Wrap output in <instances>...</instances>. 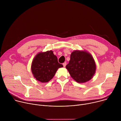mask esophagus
<instances>
[{
    "label": "esophagus",
    "mask_w": 121,
    "mask_h": 121,
    "mask_svg": "<svg viewBox=\"0 0 121 121\" xmlns=\"http://www.w3.org/2000/svg\"><path fill=\"white\" fill-rule=\"evenodd\" d=\"M67 65V63L66 62H65V63H64L63 64V66H64V68L65 67V65Z\"/></svg>",
    "instance_id": "1"
}]
</instances>
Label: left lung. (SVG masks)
<instances>
[{
	"label": "left lung",
	"mask_w": 121,
	"mask_h": 121,
	"mask_svg": "<svg viewBox=\"0 0 121 121\" xmlns=\"http://www.w3.org/2000/svg\"><path fill=\"white\" fill-rule=\"evenodd\" d=\"M65 68L76 82L84 83L93 77L96 71V64L89 52L75 50L71 52L69 63Z\"/></svg>",
	"instance_id": "obj_1"
}]
</instances>
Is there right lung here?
Segmentation results:
<instances>
[{
  "mask_svg": "<svg viewBox=\"0 0 121 121\" xmlns=\"http://www.w3.org/2000/svg\"><path fill=\"white\" fill-rule=\"evenodd\" d=\"M63 65L59 63L57 56L52 50L39 52L34 58L31 64V71L34 77L40 82H49L59 68Z\"/></svg>",
  "mask_w": 121,
  "mask_h": 121,
  "instance_id": "add662e5",
  "label": "right lung"
}]
</instances>
